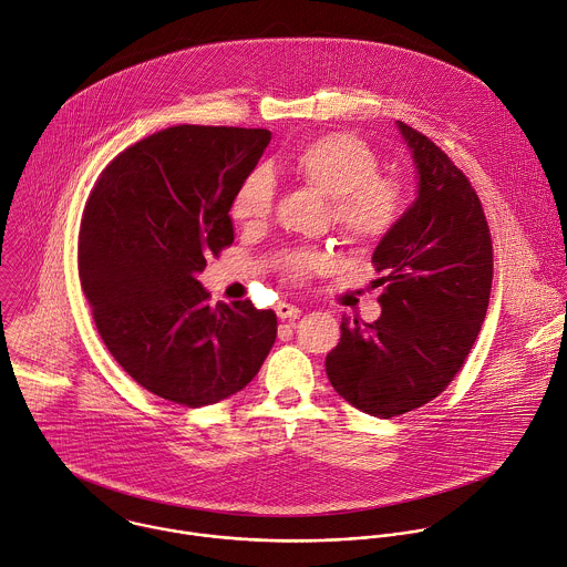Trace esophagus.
Wrapping results in <instances>:
<instances>
[{
    "label": "esophagus",
    "mask_w": 567,
    "mask_h": 567,
    "mask_svg": "<svg viewBox=\"0 0 567 567\" xmlns=\"http://www.w3.org/2000/svg\"><path fill=\"white\" fill-rule=\"evenodd\" d=\"M276 313H278L280 320H291V318L300 316V307H296L291 302H278L276 305Z\"/></svg>",
    "instance_id": "esophagus-1"
}]
</instances>
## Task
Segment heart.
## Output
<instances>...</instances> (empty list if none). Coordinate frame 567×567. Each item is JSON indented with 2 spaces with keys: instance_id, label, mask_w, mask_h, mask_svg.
Returning <instances> with one entry per match:
<instances>
[{
  "instance_id": "obj_1",
  "label": "heart",
  "mask_w": 567,
  "mask_h": 567,
  "mask_svg": "<svg viewBox=\"0 0 567 567\" xmlns=\"http://www.w3.org/2000/svg\"><path fill=\"white\" fill-rule=\"evenodd\" d=\"M379 157L349 133H324L302 144L287 157L285 171L313 188L322 198L333 200V223L342 240L351 247H371L383 240L399 223L405 205L403 186L379 175ZM274 203V179L269 171H251L231 203V216L247 229L260 227ZM329 258L320 251H291L285 267L293 278H307L324 271Z\"/></svg>"
}]
</instances>
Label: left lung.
<instances>
[{"label":"left lung","mask_w":567,"mask_h":567,"mask_svg":"<svg viewBox=\"0 0 567 567\" xmlns=\"http://www.w3.org/2000/svg\"><path fill=\"white\" fill-rule=\"evenodd\" d=\"M416 171V198L373 249L381 316H342L327 353L331 388L355 410L392 419L434 401L463 367L487 313L492 238L461 168L396 122Z\"/></svg>","instance_id":"obj_1"}]
</instances>
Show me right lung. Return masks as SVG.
<instances>
[{
	"label": "right lung",
	"mask_w": 567,
	"mask_h": 567,
	"mask_svg": "<svg viewBox=\"0 0 567 567\" xmlns=\"http://www.w3.org/2000/svg\"><path fill=\"white\" fill-rule=\"evenodd\" d=\"M271 133L171 126L100 175L80 229V280L95 327L151 394L203 408L247 388L278 320L251 300L209 305L198 276L234 243L231 203Z\"/></svg>",
	"instance_id": "1"
}]
</instances>
